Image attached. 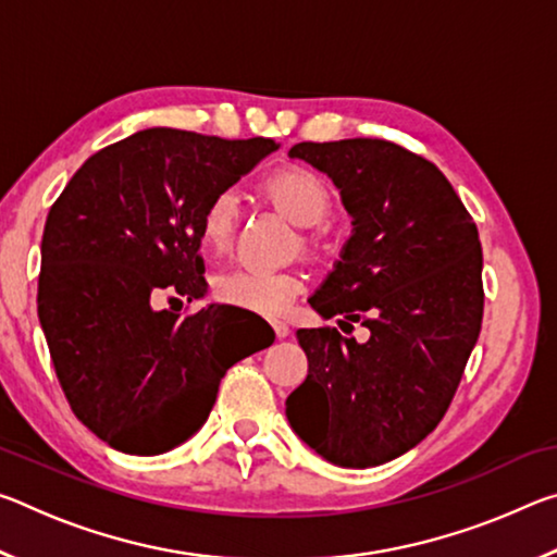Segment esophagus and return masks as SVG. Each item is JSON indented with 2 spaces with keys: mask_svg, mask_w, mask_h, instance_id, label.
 I'll return each instance as SVG.
<instances>
[{
  "mask_svg": "<svg viewBox=\"0 0 557 557\" xmlns=\"http://www.w3.org/2000/svg\"><path fill=\"white\" fill-rule=\"evenodd\" d=\"M272 326H275V334H277L280 338H285V336H289V326H287L285 322H272Z\"/></svg>",
  "mask_w": 557,
  "mask_h": 557,
  "instance_id": "esophagus-1",
  "label": "esophagus"
}]
</instances>
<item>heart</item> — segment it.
Instances as JSON below:
<instances>
[{
    "instance_id": "b5f03b06",
    "label": "heart",
    "mask_w": 557,
    "mask_h": 557,
    "mask_svg": "<svg viewBox=\"0 0 557 557\" xmlns=\"http://www.w3.org/2000/svg\"><path fill=\"white\" fill-rule=\"evenodd\" d=\"M265 196L301 228H312L332 209V194L326 184L314 172L305 166H285L265 182ZM238 196L233 191H221L206 203L199 221V235L203 248L221 256L231 248L235 225H238ZM305 280L295 272H268L250 268H233L215 277V297L223 305L248 309L265 317H277L292 305Z\"/></svg>"
}]
</instances>
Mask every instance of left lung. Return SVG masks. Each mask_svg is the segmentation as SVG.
Masks as SVG:
<instances>
[{
    "label": "left lung",
    "instance_id": "left-lung-1",
    "mask_svg": "<svg viewBox=\"0 0 557 557\" xmlns=\"http://www.w3.org/2000/svg\"><path fill=\"white\" fill-rule=\"evenodd\" d=\"M292 159L332 178L351 215L342 258L309 297L336 329H299L307 381L285 412L338 467H379L445 418L484 314L476 225L440 169L385 139L299 143Z\"/></svg>",
    "mask_w": 557,
    "mask_h": 557
}]
</instances>
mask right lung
I'll return each mask as SVG.
<instances>
[{"instance_id": "add662e5", "label": "right lung", "mask_w": 557, "mask_h": 557, "mask_svg": "<svg viewBox=\"0 0 557 557\" xmlns=\"http://www.w3.org/2000/svg\"><path fill=\"white\" fill-rule=\"evenodd\" d=\"M275 149L265 137L149 127L92 154L51 206L39 322L75 418L112 449L152 457L182 445L225 371L272 344H235L219 305L182 319L154 301L209 292L206 203Z\"/></svg>"}]
</instances>
